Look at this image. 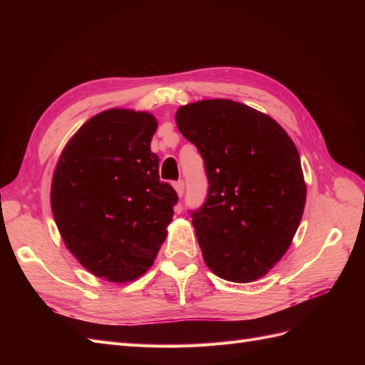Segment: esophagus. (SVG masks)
Wrapping results in <instances>:
<instances>
[{
  "label": "esophagus",
  "mask_w": 365,
  "mask_h": 365,
  "mask_svg": "<svg viewBox=\"0 0 365 365\" xmlns=\"http://www.w3.org/2000/svg\"><path fill=\"white\" fill-rule=\"evenodd\" d=\"M173 187H175V192L176 195H178L180 197L184 195V181H176L173 182Z\"/></svg>",
  "instance_id": "obj_1"
}]
</instances>
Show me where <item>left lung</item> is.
<instances>
[{
    "instance_id": "obj_1",
    "label": "left lung",
    "mask_w": 365,
    "mask_h": 365,
    "mask_svg": "<svg viewBox=\"0 0 365 365\" xmlns=\"http://www.w3.org/2000/svg\"><path fill=\"white\" fill-rule=\"evenodd\" d=\"M181 134L204 158L208 195L192 224L207 267L250 283L292 244L306 204L298 150L269 115L228 98L180 106Z\"/></svg>"
}]
</instances>
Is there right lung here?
Returning <instances> with one entry per match:
<instances>
[{
  "mask_svg": "<svg viewBox=\"0 0 365 365\" xmlns=\"http://www.w3.org/2000/svg\"><path fill=\"white\" fill-rule=\"evenodd\" d=\"M146 111L113 108L70 138L51 180V212L63 244L85 269L113 283L145 274L168 236L173 187L160 181Z\"/></svg>",
  "mask_w": 365,
  "mask_h": 365,
  "instance_id": "1",
  "label": "right lung"
}]
</instances>
